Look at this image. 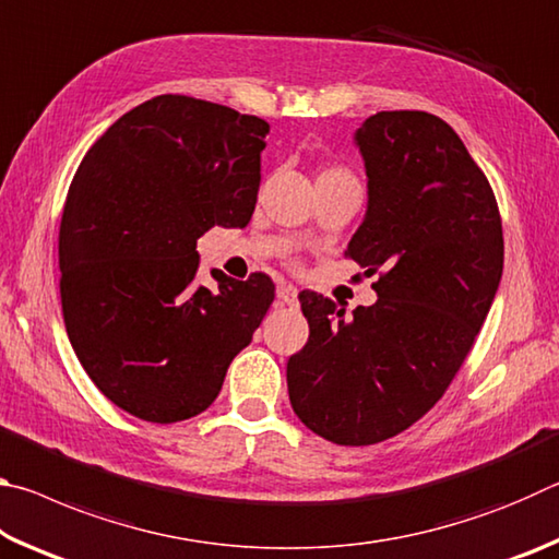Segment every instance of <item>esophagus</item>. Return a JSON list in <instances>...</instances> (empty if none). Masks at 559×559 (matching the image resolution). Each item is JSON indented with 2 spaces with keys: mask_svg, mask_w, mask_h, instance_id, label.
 Wrapping results in <instances>:
<instances>
[{
  "mask_svg": "<svg viewBox=\"0 0 559 559\" xmlns=\"http://www.w3.org/2000/svg\"><path fill=\"white\" fill-rule=\"evenodd\" d=\"M276 296H278L281 306H296V302H298V288L290 286V283H281L278 290H276Z\"/></svg>",
  "mask_w": 559,
  "mask_h": 559,
  "instance_id": "esophagus-1",
  "label": "esophagus"
}]
</instances>
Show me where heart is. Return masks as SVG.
I'll return each instance as SVG.
<instances>
[{
	"mask_svg": "<svg viewBox=\"0 0 559 559\" xmlns=\"http://www.w3.org/2000/svg\"><path fill=\"white\" fill-rule=\"evenodd\" d=\"M340 177H353V175H349L345 167H323L318 175V182L320 179H340Z\"/></svg>",
	"mask_w": 559,
	"mask_h": 559,
	"instance_id": "1",
	"label": "heart"
}]
</instances>
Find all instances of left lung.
Listing matches in <instances>:
<instances>
[{
    "instance_id": "1",
    "label": "left lung",
    "mask_w": 559,
    "mask_h": 559,
    "mask_svg": "<svg viewBox=\"0 0 559 559\" xmlns=\"http://www.w3.org/2000/svg\"><path fill=\"white\" fill-rule=\"evenodd\" d=\"M355 143L370 200L345 257L380 276L377 302L345 318L302 290L310 335L286 367L293 412L340 447L392 439L441 400L503 273L496 194L449 122L382 110Z\"/></svg>"
}]
</instances>
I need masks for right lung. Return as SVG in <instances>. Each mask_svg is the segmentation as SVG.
Segmentation results:
<instances>
[{
    "mask_svg": "<svg viewBox=\"0 0 559 559\" xmlns=\"http://www.w3.org/2000/svg\"><path fill=\"white\" fill-rule=\"evenodd\" d=\"M266 132L167 93L112 122L75 169L59 229L66 333L93 384L138 419L204 412L276 296L266 273L194 283L197 239L251 219Z\"/></svg>",
    "mask_w": 559,
    "mask_h": 559,
    "instance_id": "1",
    "label": "right lung"
}]
</instances>
